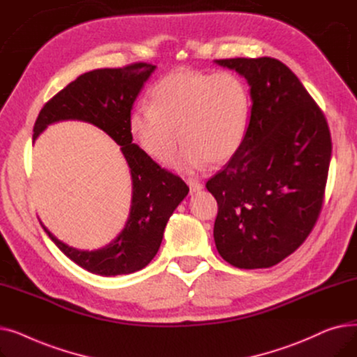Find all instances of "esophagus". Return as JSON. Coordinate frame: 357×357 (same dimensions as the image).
<instances>
[{"label": "esophagus", "instance_id": "1", "mask_svg": "<svg viewBox=\"0 0 357 357\" xmlns=\"http://www.w3.org/2000/svg\"><path fill=\"white\" fill-rule=\"evenodd\" d=\"M186 183H188L191 192H197L199 190H202V183L199 181H195V179H188L186 181Z\"/></svg>", "mask_w": 357, "mask_h": 357}]
</instances>
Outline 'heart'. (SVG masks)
I'll return each instance as SVG.
<instances>
[{
	"mask_svg": "<svg viewBox=\"0 0 357 357\" xmlns=\"http://www.w3.org/2000/svg\"><path fill=\"white\" fill-rule=\"evenodd\" d=\"M149 98L150 105L130 114L128 130L142 152L158 163L171 160L182 140L172 166L192 174L208 162H229L245 142L250 93L234 72L178 69L156 81Z\"/></svg>",
	"mask_w": 357,
	"mask_h": 357,
	"instance_id": "obj_1",
	"label": "heart"
}]
</instances>
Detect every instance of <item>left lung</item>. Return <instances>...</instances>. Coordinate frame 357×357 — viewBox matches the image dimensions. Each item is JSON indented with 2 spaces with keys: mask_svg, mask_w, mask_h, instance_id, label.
Wrapping results in <instances>:
<instances>
[{
  "mask_svg": "<svg viewBox=\"0 0 357 357\" xmlns=\"http://www.w3.org/2000/svg\"><path fill=\"white\" fill-rule=\"evenodd\" d=\"M215 63L245 77L252 97L245 142L205 185L218 204L215 246L236 268H271L303 245L320 215L331 159L328 124L280 61Z\"/></svg>",
  "mask_w": 357,
  "mask_h": 357,
  "instance_id": "obj_1",
  "label": "left lung"
}]
</instances>
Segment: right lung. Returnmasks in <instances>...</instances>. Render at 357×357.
<instances>
[{
    "label": "right lung",
    "mask_w": 357,
    "mask_h": 357,
    "mask_svg": "<svg viewBox=\"0 0 357 357\" xmlns=\"http://www.w3.org/2000/svg\"><path fill=\"white\" fill-rule=\"evenodd\" d=\"M155 65L137 62L123 68L86 72L50 98L34 123L33 140L52 123L82 120L97 126L121 146L128 163L133 197L130 215L120 236L100 250H78L56 238L52 241L85 271L101 275H127L143 269L158 253L169 217L190 188L172 172L160 167L133 142L128 130L131 108Z\"/></svg>",
    "instance_id": "obj_1"
}]
</instances>
